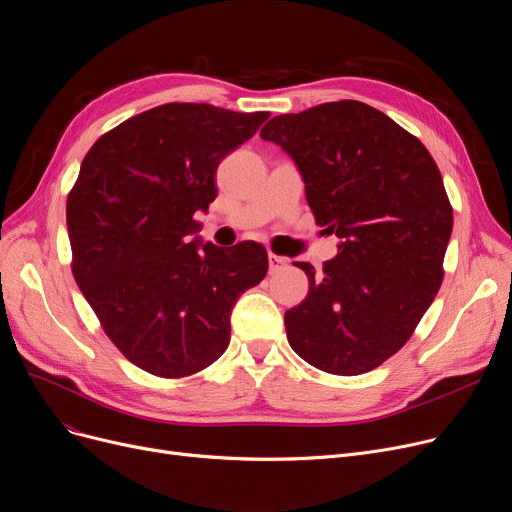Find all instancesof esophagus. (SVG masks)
I'll return each instance as SVG.
<instances>
[{"label":"esophagus","instance_id":"esophagus-1","mask_svg":"<svg viewBox=\"0 0 512 512\" xmlns=\"http://www.w3.org/2000/svg\"><path fill=\"white\" fill-rule=\"evenodd\" d=\"M286 265H288V259H286V257H280V255L270 253V272H272V274H274V272L284 270Z\"/></svg>","mask_w":512,"mask_h":512}]
</instances>
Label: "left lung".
I'll list each match as a JSON object with an SVG mask.
<instances>
[{"label":"left lung","instance_id":"obj_1","mask_svg":"<svg viewBox=\"0 0 512 512\" xmlns=\"http://www.w3.org/2000/svg\"><path fill=\"white\" fill-rule=\"evenodd\" d=\"M305 180L315 222L340 238L284 315L292 351L334 375H361L413 336L444 280L452 207L425 145L375 107L342 99L261 128Z\"/></svg>","mask_w":512,"mask_h":512}]
</instances>
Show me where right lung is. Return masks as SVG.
Here are the masks:
<instances>
[{
  "label": "right lung",
  "instance_id": "obj_1",
  "mask_svg": "<svg viewBox=\"0 0 512 512\" xmlns=\"http://www.w3.org/2000/svg\"><path fill=\"white\" fill-rule=\"evenodd\" d=\"M270 112L164 103L101 134L68 193L72 276L118 351L157 378L218 361L230 313L267 274V251L245 240L201 245L197 211L218 195L215 170Z\"/></svg>",
  "mask_w": 512,
  "mask_h": 512
}]
</instances>
